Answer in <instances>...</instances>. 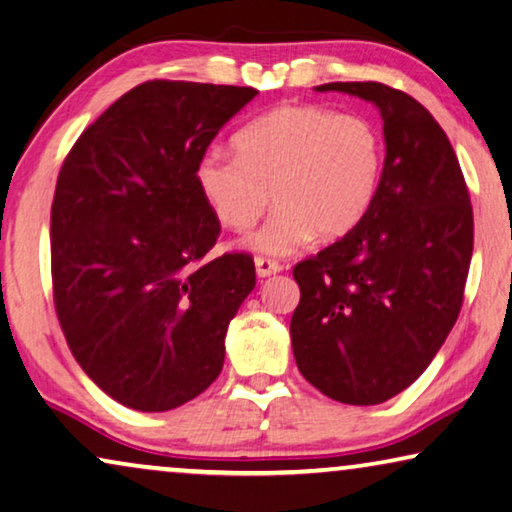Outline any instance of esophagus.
I'll return each instance as SVG.
<instances>
[{
    "instance_id": "34e87169",
    "label": "esophagus",
    "mask_w": 512,
    "mask_h": 512,
    "mask_svg": "<svg viewBox=\"0 0 512 512\" xmlns=\"http://www.w3.org/2000/svg\"><path fill=\"white\" fill-rule=\"evenodd\" d=\"M255 271H257V278H269V276H276V273H280L282 266L276 262V259L255 257Z\"/></svg>"
}]
</instances>
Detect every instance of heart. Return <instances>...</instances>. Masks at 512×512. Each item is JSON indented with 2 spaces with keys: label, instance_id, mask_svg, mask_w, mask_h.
Here are the masks:
<instances>
[{
  "label": "heart",
  "instance_id": "obj_1",
  "mask_svg": "<svg viewBox=\"0 0 512 512\" xmlns=\"http://www.w3.org/2000/svg\"><path fill=\"white\" fill-rule=\"evenodd\" d=\"M236 156L209 151L195 167L197 188L218 223L248 230L255 253L285 257L315 239L335 241L361 225L384 172L379 128L361 114L322 105H282L234 135Z\"/></svg>",
  "mask_w": 512,
  "mask_h": 512
}]
</instances>
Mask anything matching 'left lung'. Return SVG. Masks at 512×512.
Listing matches in <instances>:
<instances>
[{"label":"left lung","instance_id":"left-lung-1","mask_svg":"<svg viewBox=\"0 0 512 512\" xmlns=\"http://www.w3.org/2000/svg\"><path fill=\"white\" fill-rule=\"evenodd\" d=\"M384 119L386 158L361 225L294 266L289 333L301 375L331 400L381 404L423 375L462 308L474 211L446 133L381 82H329Z\"/></svg>","mask_w":512,"mask_h":512}]
</instances>
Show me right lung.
<instances>
[{
  "mask_svg": "<svg viewBox=\"0 0 512 512\" xmlns=\"http://www.w3.org/2000/svg\"><path fill=\"white\" fill-rule=\"evenodd\" d=\"M253 87L151 80L112 103L61 167L52 287L68 347L135 411H170L216 381L253 257L204 259L220 223L195 167Z\"/></svg>",
  "mask_w": 512,
  "mask_h": 512,
  "instance_id": "1",
  "label": "right lung"
}]
</instances>
